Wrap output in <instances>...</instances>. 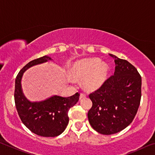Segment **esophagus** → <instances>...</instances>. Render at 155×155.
<instances>
[{
	"label": "esophagus",
	"instance_id": "esophagus-1",
	"mask_svg": "<svg viewBox=\"0 0 155 155\" xmlns=\"http://www.w3.org/2000/svg\"><path fill=\"white\" fill-rule=\"evenodd\" d=\"M85 97H86L85 94L81 93V94H80V96H79V99L81 100V99H82V98H85Z\"/></svg>",
	"mask_w": 155,
	"mask_h": 155
}]
</instances>
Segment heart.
Here are the masks:
<instances>
[{"label": "heart", "instance_id": "1", "mask_svg": "<svg viewBox=\"0 0 155 155\" xmlns=\"http://www.w3.org/2000/svg\"><path fill=\"white\" fill-rule=\"evenodd\" d=\"M106 62L96 58H85L75 61L68 70L70 77L82 79L83 87L88 91H96L105 82L109 73Z\"/></svg>", "mask_w": 155, "mask_h": 155}]
</instances>
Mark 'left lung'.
Wrapping results in <instances>:
<instances>
[{
  "instance_id": "left-lung-1",
  "label": "left lung",
  "mask_w": 155,
  "mask_h": 155,
  "mask_svg": "<svg viewBox=\"0 0 155 155\" xmlns=\"http://www.w3.org/2000/svg\"><path fill=\"white\" fill-rule=\"evenodd\" d=\"M114 59V74L98 90L90 94L92 107L88 111L90 124L103 135H111L127 127L140 104L141 77L127 60L109 54Z\"/></svg>"
}]
</instances>
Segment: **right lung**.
Wrapping results in <instances>:
<instances>
[{
    "label": "right lung",
    "instance_id": "obj_1",
    "mask_svg": "<svg viewBox=\"0 0 155 155\" xmlns=\"http://www.w3.org/2000/svg\"><path fill=\"white\" fill-rule=\"evenodd\" d=\"M52 60L45 55L30 61L19 72L15 81L14 99L18 115L31 132L41 137H56L64 132L69 122L68 111L79 98V94L76 93L68 98L53 95L44 101L32 102L25 96L22 88L24 73L34 65Z\"/></svg>",
    "mask_w": 155,
    "mask_h": 155
}]
</instances>
